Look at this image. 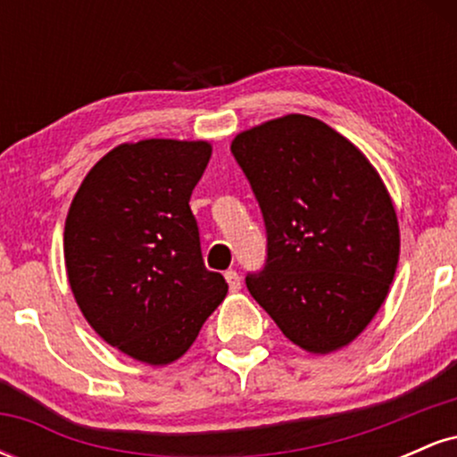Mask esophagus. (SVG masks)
I'll use <instances>...</instances> for the list:
<instances>
[{
  "label": "esophagus",
  "instance_id": "obj_1",
  "mask_svg": "<svg viewBox=\"0 0 457 457\" xmlns=\"http://www.w3.org/2000/svg\"><path fill=\"white\" fill-rule=\"evenodd\" d=\"M225 281H228L229 290H232V292H238L240 287H243V279H240V275L236 270L225 272Z\"/></svg>",
  "mask_w": 457,
  "mask_h": 457
}]
</instances>
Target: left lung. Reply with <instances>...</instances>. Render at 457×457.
<instances>
[{
    "mask_svg": "<svg viewBox=\"0 0 457 457\" xmlns=\"http://www.w3.org/2000/svg\"><path fill=\"white\" fill-rule=\"evenodd\" d=\"M232 154L266 228L251 296L290 342L316 354L350 344L376 316L400 258L378 171L337 130L292 113L236 135Z\"/></svg>",
    "mask_w": 457,
    "mask_h": 457,
    "instance_id": "left-lung-1",
    "label": "left lung"
}]
</instances>
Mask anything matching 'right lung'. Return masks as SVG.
Instances as JSON below:
<instances>
[{
	"label": "right lung",
	"instance_id": "1",
	"mask_svg": "<svg viewBox=\"0 0 457 457\" xmlns=\"http://www.w3.org/2000/svg\"><path fill=\"white\" fill-rule=\"evenodd\" d=\"M211 152L206 141L118 145L68 211L64 258L77 305L104 342L144 363L185 354L228 295L221 272L204 266L188 206Z\"/></svg>",
	"mask_w": 457,
	"mask_h": 457
}]
</instances>
